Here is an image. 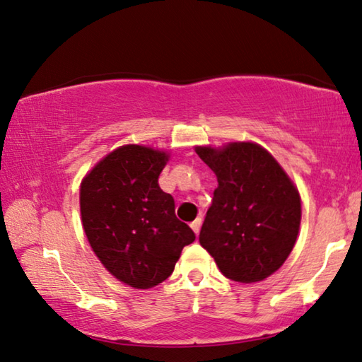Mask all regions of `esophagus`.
<instances>
[{"instance_id":"esophagus-1","label":"esophagus","mask_w":362,"mask_h":362,"mask_svg":"<svg viewBox=\"0 0 362 362\" xmlns=\"http://www.w3.org/2000/svg\"><path fill=\"white\" fill-rule=\"evenodd\" d=\"M192 228L196 233V235H199V230H201V218H196L194 222H192Z\"/></svg>"}]
</instances>
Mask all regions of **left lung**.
<instances>
[{
	"label": "left lung",
	"instance_id": "left-lung-1",
	"mask_svg": "<svg viewBox=\"0 0 362 362\" xmlns=\"http://www.w3.org/2000/svg\"><path fill=\"white\" fill-rule=\"evenodd\" d=\"M196 153L218 182L201 226V246L231 281L268 278L297 240L302 206L296 187L276 159L255 144L196 146Z\"/></svg>",
	"mask_w": 362,
	"mask_h": 362
}]
</instances>
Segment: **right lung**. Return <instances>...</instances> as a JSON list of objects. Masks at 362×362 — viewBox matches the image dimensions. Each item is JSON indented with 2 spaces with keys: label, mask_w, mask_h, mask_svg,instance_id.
Instances as JSON below:
<instances>
[{
  "label": "right lung",
  "mask_w": 362,
  "mask_h": 362,
  "mask_svg": "<svg viewBox=\"0 0 362 362\" xmlns=\"http://www.w3.org/2000/svg\"><path fill=\"white\" fill-rule=\"evenodd\" d=\"M168 155L140 145L110 153L81 183L79 206L90 247L122 283L148 289L168 279L194 233L158 185Z\"/></svg>",
  "instance_id": "right-lung-1"
}]
</instances>
